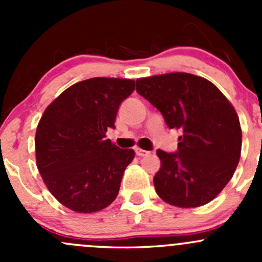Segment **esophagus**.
<instances>
[{
    "label": "esophagus",
    "mask_w": 262,
    "mask_h": 262,
    "mask_svg": "<svg viewBox=\"0 0 262 262\" xmlns=\"http://www.w3.org/2000/svg\"><path fill=\"white\" fill-rule=\"evenodd\" d=\"M136 153L137 156H139V157H144V156H148L150 155L149 150H146V149H141V148H136Z\"/></svg>",
    "instance_id": "34e87169"
}]
</instances>
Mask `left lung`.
<instances>
[{
    "mask_svg": "<svg viewBox=\"0 0 262 262\" xmlns=\"http://www.w3.org/2000/svg\"><path fill=\"white\" fill-rule=\"evenodd\" d=\"M170 129H179L178 150H157L161 168L153 178L163 202L195 208L212 202L233 176L241 157L242 130L236 110L208 80L175 72L137 80Z\"/></svg>",
    "mask_w": 262,
    "mask_h": 262,
    "instance_id": "obj_1",
    "label": "left lung"
}]
</instances>
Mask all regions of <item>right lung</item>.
Returning <instances> with one entry per match:
<instances>
[{"label": "right lung", "mask_w": 262, "mask_h": 262, "mask_svg": "<svg viewBox=\"0 0 262 262\" xmlns=\"http://www.w3.org/2000/svg\"><path fill=\"white\" fill-rule=\"evenodd\" d=\"M136 82L95 77L68 87L44 112L35 134L36 166L53 196L77 213H94L118 196L133 149L105 139Z\"/></svg>", "instance_id": "obj_1"}]
</instances>
